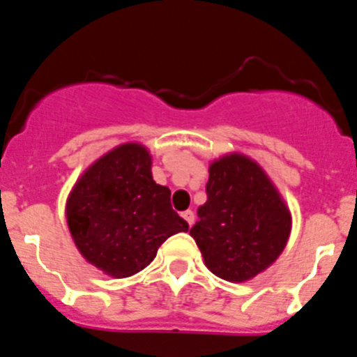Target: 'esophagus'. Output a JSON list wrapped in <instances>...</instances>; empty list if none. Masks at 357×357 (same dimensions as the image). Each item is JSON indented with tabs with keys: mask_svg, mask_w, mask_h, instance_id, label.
Instances as JSON below:
<instances>
[{
	"mask_svg": "<svg viewBox=\"0 0 357 357\" xmlns=\"http://www.w3.org/2000/svg\"><path fill=\"white\" fill-rule=\"evenodd\" d=\"M182 218H184L185 222L189 223V227L195 223V213H193V211H184V213H182Z\"/></svg>",
	"mask_w": 357,
	"mask_h": 357,
	"instance_id": "obj_1",
	"label": "esophagus"
}]
</instances>
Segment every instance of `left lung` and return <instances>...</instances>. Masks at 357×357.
<instances>
[{
  "label": "left lung",
  "instance_id": "obj_1",
  "mask_svg": "<svg viewBox=\"0 0 357 357\" xmlns=\"http://www.w3.org/2000/svg\"><path fill=\"white\" fill-rule=\"evenodd\" d=\"M207 202L189 234L214 275L230 282L255 277L279 257L291 218L263 169L243 155L211 164Z\"/></svg>",
  "mask_w": 357,
  "mask_h": 357
}]
</instances>
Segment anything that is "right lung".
<instances>
[{
  "mask_svg": "<svg viewBox=\"0 0 357 357\" xmlns=\"http://www.w3.org/2000/svg\"><path fill=\"white\" fill-rule=\"evenodd\" d=\"M150 153L121 144L91 166L68 200V225L85 259L112 277H130L155 259L169 236L189 225L153 182Z\"/></svg>",
  "mask_w": 357,
  "mask_h": 357,
  "instance_id": "obj_1",
  "label": "right lung"
}]
</instances>
